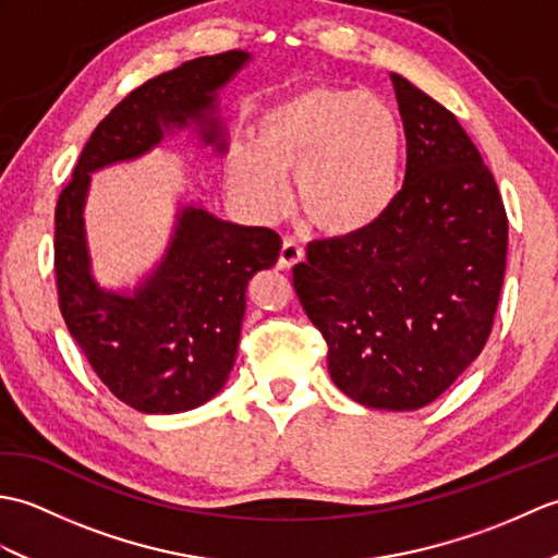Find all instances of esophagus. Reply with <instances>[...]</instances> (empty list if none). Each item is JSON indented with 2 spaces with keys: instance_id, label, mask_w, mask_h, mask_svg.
<instances>
[{
  "instance_id": "34e87169",
  "label": "esophagus",
  "mask_w": 558,
  "mask_h": 558,
  "mask_svg": "<svg viewBox=\"0 0 558 558\" xmlns=\"http://www.w3.org/2000/svg\"><path fill=\"white\" fill-rule=\"evenodd\" d=\"M302 258H304V248L294 240H286V242H282L280 256H278V268L290 270L294 264H300Z\"/></svg>"
}]
</instances>
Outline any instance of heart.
Masks as SVG:
<instances>
[{"label": "heart", "mask_w": 558, "mask_h": 558, "mask_svg": "<svg viewBox=\"0 0 558 558\" xmlns=\"http://www.w3.org/2000/svg\"><path fill=\"white\" fill-rule=\"evenodd\" d=\"M400 126L369 93L312 86L258 117L256 150L234 148L228 180L264 220L286 216L298 180L306 222L328 236H352L386 216L398 194Z\"/></svg>", "instance_id": "b5f03b06"}]
</instances>
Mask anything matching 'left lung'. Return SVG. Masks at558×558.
I'll list each match as a JSON object with an SVG mask.
<instances>
[{"instance_id":"obj_1","label":"left lung","mask_w":558,"mask_h":558,"mask_svg":"<svg viewBox=\"0 0 558 558\" xmlns=\"http://www.w3.org/2000/svg\"><path fill=\"white\" fill-rule=\"evenodd\" d=\"M405 126V182L386 216L318 240L294 292L328 345L333 384L376 410L429 405L477 360L499 306L508 218L453 112L390 74Z\"/></svg>"}]
</instances>
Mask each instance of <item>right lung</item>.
<instances>
[{"instance_id": "1", "label": "right lung", "mask_w": 558, "mask_h": 558, "mask_svg": "<svg viewBox=\"0 0 558 558\" xmlns=\"http://www.w3.org/2000/svg\"><path fill=\"white\" fill-rule=\"evenodd\" d=\"M248 52L198 57L146 81L105 117L83 146L54 210L59 310L71 338L114 398L146 414L204 405L228 381L244 318V292L258 270L276 266L280 236L186 206L158 268L120 294L98 288L83 228L90 172L132 160L172 129L198 126L225 153L216 96Z\"/></svg>"}]
</instances>
